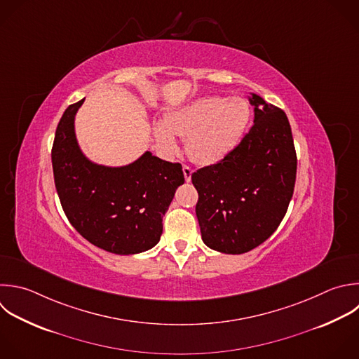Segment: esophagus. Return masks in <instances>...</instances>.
Masks as SVG:
<instances>
[{"label":"esophagus","instance_id":"obj_1","mask_svg":"<svg viewBox=\"0 0 359 359\" xmlns=\"http://www.w3.org/2000/svg\"><path fill=\"white\" fill-rule=\"evenodd\" d=\"M182 171H184V177H185V181L187 182H189L191 181V175H192V172H194V170H192V167H189V165H184L182 167Z\"/></svg>","mask_w":359,"mask_h":359}]
</instances>
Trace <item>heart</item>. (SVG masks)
Here are the masks:
<instances>
[{"instance_id":"obj_1","label":"heart","mask_w":359,"mask_h":359,"mask_svg":"<svg viewBox=\"0 0 359 359\" xmlns=\"http://www.w3.org/2000/svg\"><path fill=\"white\" fill-rule=\"evenodd\" d=\"M251 119V108L243 98L205 97L170 112L154 128L160 147L178 150L177 139L187 137V151L198 163L215 164L227 157L243 140Z\"/></svg>"}]
</instances>
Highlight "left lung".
<instances>
[{
	"mask_svg": "<svg viewBox=\"0 0 359 359\" xmlns=\"http://www.w3.org/2000/svg\"><path fill=\"white\" fill-rule=\"evenodd\" d=\"M254 125L223 160L192 174L203 243L243 254L282 222L296 181V150L285 112L252 94Z\"/></svg>",
	"mask_w": 359,
	"mask_h": 359,
	"instance_id": "1",
	"label": "left lung"
}]
</instances>
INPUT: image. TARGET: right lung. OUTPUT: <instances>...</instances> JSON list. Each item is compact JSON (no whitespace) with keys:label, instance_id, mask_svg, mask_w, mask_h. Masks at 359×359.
Wrapping results in <instances>:
<instances>
[{"label":"right lung","instance_id":"right-lung-1","mask_svg":"<svg viewBox=\"0 0 359 359\" xmlns=\"http://www.w3.org/2000/svg\"><path fill=\"white\" fill-rule=\"evenodd\" d=\"M84 100L63 114L52 147L55 185L72 226L91 244L121 255L160 241L163 216L184 184L182 165L150 151L119 168L88 161L76 140L74 116Z\"/></svg>","mask_w":359,"mask_h":359}]
</instances>
